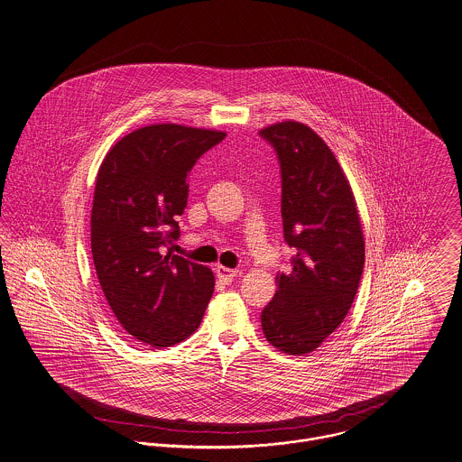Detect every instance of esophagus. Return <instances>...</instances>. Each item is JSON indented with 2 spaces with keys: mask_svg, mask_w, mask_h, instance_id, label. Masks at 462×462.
Returning <instances> with one entry per match:
<instances>
[{
  "mask_svg": "<svg viewBox=\"0 0 462 462\" xmlns=\"http://www.w3.org/2000/svg\"><path fill=\"white\" fill-rule=\"evenodd\" d=\"M215 273H217V277H218V281L220 282H224V284H231L233 281H235V277H238V270H229V268H226V266H217L215 268Z\"/></svg>",
  "mask_w": 462,
  "mask_h": 462,
  "instance_id": "obj_1",
  "label": "esophagus"
}]
</instances>
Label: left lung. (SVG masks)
I'll return each mask as SVG.
<instances>
[{"label": "left lung", "mask_w": 462, "mask_h": 462, "mask_svg": "<svg viewBox=\"0 0 462 462\" xmlns=\"http://www.w3.org/2000/svg\"><path fill=\"white\" fill-rule=\"evenodd\" d=\"M277 152L282 178L284 240L291 268L277 273V293L261 312L266 340L305 355L344 321L364 272L365 242L351 185L327 143L305 124L259 130Z\"/></svg>", "instance_id": "left-lung-1"}]
</instances>
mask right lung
<instances>
[{
	"label": "right lung",
	"instance_id": "obj_1",
	"mask_svg": "<svg viewBox=\"0 0 462 462\" xmlns=\"http://www.w3.org/2000/svg\"><path fill=\"white\" fill-rule=\"evenodd\" d=\"M226 132L157 124L122 137L102 161L91 208V254L104 296L128 336L169 347L192 336L215 277L174 255L187 176Z\"/></svg>",
	"mask_w": 462,
	"mask_h": 462
}]
</instances>
